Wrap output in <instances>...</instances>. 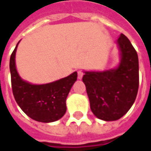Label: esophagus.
Listing matches in <instances>:
<instances>
[{
  "instance_id": "34e87169",
  "label": "esophagus",
  "mask_w": 151,
  "mask_h": 151,
  "mask_svg": "<svg viewBox=\"0 0 151 151\" xmlns=\"http://www.w3.org/2000/svg\"><path fill=\"white\" fill-rule=\"evenodd\" d=\"M77 73H78V79H80V78H82V77H83V75H84V73L82 72V71H78L77 72Z\"/></svg>"
}]
</instances>
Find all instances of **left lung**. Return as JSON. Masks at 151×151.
<instances>
[{"label": "left lung", "mask_w": 151, "mask_h": 151, "mask_svg": "<svg viewBox=\"0 0 151 151\" xmlns=\"http://www.w3.org/2000/svg\"><path fill=\"white\" fill-rule=\"evenodd\" d=\"M117 43L122 55L118 68L102 73L86 72L82 78L92 112L107 122L122 118L129 110L139 87L137 52L123 34Z\"/></svg>", "instance_id": "1"}]
</instances>
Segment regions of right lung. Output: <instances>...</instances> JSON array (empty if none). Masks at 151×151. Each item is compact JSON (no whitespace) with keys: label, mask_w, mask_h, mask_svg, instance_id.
Masks as SVG:
<instances>
[{"label":"right lung","mask_w":151,"mask_h":151,"mask_svg":"<svg viewBox=\"0 0 151 151\" xmlns=\"http://www.w3.org/2000/svg\"><path fill=\"white\" fill-rule=\"evenodd\" d=\"M17 45L9 61L12 92L15 101L29 117L37 122H52L59 120L66 112L65 101L77 80V73L52 83L31 85L22 80L15 69Z\"/></svg>","instance_id":"add662e5"}]
</instances>
